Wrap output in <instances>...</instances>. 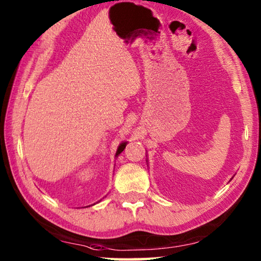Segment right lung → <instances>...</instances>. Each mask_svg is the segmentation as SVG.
Returning <instances> with one entry per match:
<instances>
[{
    "mask_svg": "<svg viewBox=\"0 0 261 261\" xmlns=\"http://www.w3.org/2000/svg\"><path fill=\"white\" fill-rule=\"evenodd\" d=\"M125 146H126V143H122L120 146H118V148H117V150H116V155L115 156H118L120 155L123 150H124V148H125Z\"/></svg>",
    "mask_w": 261,
    "mask_h": 261,
    "instance_id": "1",
    "label": "right lung"
}]
</instances>
